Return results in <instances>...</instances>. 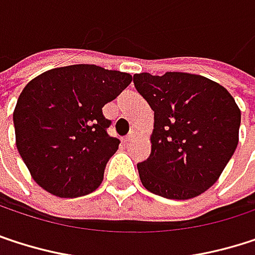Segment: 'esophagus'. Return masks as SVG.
<instances>
[{
	"label": "esophagus",
	"mask_w": 255,
	"mask_h": 255,
	"mask_svg": "<svg viewBox=\"0 0 255 255\" xmlns=\"http://www.w3.org/2000/svg\"><path fill=\"white\" fill-rule=\"evenodd\" d=\"M135 138H136V133H135V132H132L128 138H125V142H126V144H129V142H132Z\"/></svg>",
	"instance_id": "obj_1"
}]
</instances>
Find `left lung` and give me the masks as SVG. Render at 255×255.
Here are the masks:
<instances>
[{"mask_svg": "<svg viewBox=\"0 0 255 255\" xmlns=\"http://www.w3.org/2000/svg\"><path fill=\"white\" fill-rule=\"evenodd\" d=\"M154 111L150 157L138 163L142 186L166 199H191L220 178L239 141L241 110L221 84L189 72L133 75Z\"/></svg>", "mask_w": 255, "mask_h": 255, "instance_id": "obj_1", "label": "left lung"}]
</instances>
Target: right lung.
<instances>
[{
	"label": "right lung",
	"mask_w": 255,
	"mask_h": 255,
	"mask_svg": "<svg viewBox=\"0 0 255 255\" xmlns=\"http://www.w3.org/2000/svg\"><path fill=\"white\" fill-rule=\"evenodd\" d=\"M132 81L128 72L96 65L49 69L22 90L14 113L16 147L34 181L59 197L95 191L120 141L102 107Z\"/></svg>",
	"instance_id": "add662e5"
}]
</instances>
